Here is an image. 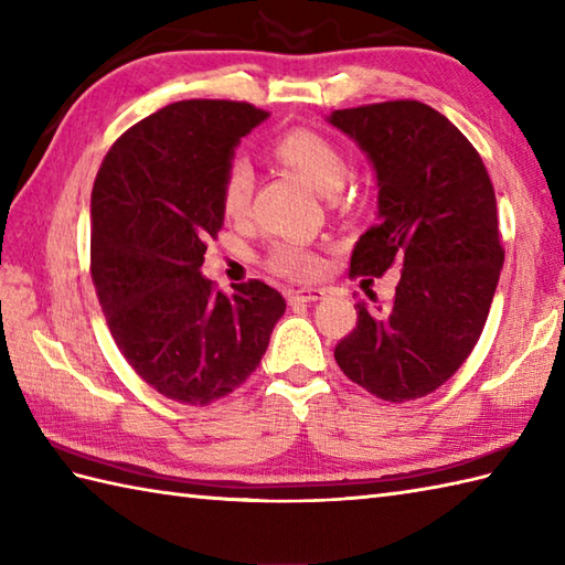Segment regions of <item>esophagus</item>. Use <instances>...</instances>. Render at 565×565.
<instances>
[{
  "label": "esophagus",
  "mask_w": 565,
  "mask_h": 565,
  "mask_svg": "<svg viewBox=\"0 0 565 565\" xmlns=\"http://www.w3.org/2000/svg\"><path fill=\"white\" fill-rule=\"evenodd\" d=\"M322 296H326V289H313V286H308V289L289 291V301L291 303H313V301H320Z\"/></svg>",
  "instance_id": "obj_1"
}]
</instances>
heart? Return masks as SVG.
<instances>
[{"mask_svg": "<svg viewBox=\"0 0 565 565\" xmlns=\"http://www.w3.org/2000/svg\"><path fill=\"white\" fill-rule=\"evenodd\" d=\"M271 152L276 160L289 164L291 170L301 174L308 184H313L322 194H334L347 177V158L326 136L308 128L286 130L271 142ZM255 174L243 158H233L225 167L223 186H221V206L225 215L237 218L249 206ZM267 264L291 279H310L320 271V257L303 243H279L274 245Z\"/></svg>", "mask_w": 565, "mask_h": 565, "instance_id": "b5f03b06", "label": "heart"}]
</instances>
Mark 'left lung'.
<instances>
[{"instance_id":"left-lung-1","label":"left lung","mask_w":565,"mask_h":565,"mask_svg":"<svg viewBox=\"0 0 565 565\" xmlns=\"http://www.w3.org/2000/svg\"><path fill=\"white\" fill-rule=\"evenodd\" d=\"M379 179V223L354 245L350 274L401 281L388 308L356 303L334 347L347 379L381 401L423 398L449 381L481 338L505 249L481 154L447 116L413 99L332 111Z\"/></svg>"}]
</instances>
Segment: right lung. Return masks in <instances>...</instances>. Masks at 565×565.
Segmentation results:
<instances>
[{
	"label": "right lung",
	"mask_w": 565,
	"mask_h": 565,
	"mask_svg": "<svg viewBox=\"0 0 565 565\" xmlns=\"http://www.w3.org/2000/svg\"><path fill=\"white\" fill-rule=\"evenodd\" d=\"M269 114L245 102L164 106L118 138L92 189V281L136 374L182 405L233 393L262 362L284 296L259 279L215 291L206 239L223 227L235 146Z\"/></svg>",
	"instance_id": "obj_1"
}]
</instances>
